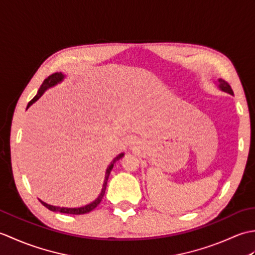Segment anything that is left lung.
Segmentation results:
<instances>
[{"label": "left lung", "mask_w": 255, "mask_h": 255, "mask_svg": "<svg viewBox=\"0 0 255 255\" xmlns=\"http://www.w3.org/2000/svg\"><path fill=\"white\" fill-rule=\"evenodd\" d=\"M218 84H219V88H220L221 90H223V91L228 92V93H230V94H234V91H232L231 86L229 85L228 82H226L225 80L219 79V80H218Z\"/></svg>", "instance_id": "left-lung-1"}]
</instances>
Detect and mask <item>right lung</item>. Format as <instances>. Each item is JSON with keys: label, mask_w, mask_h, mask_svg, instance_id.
I'll return each mask as SVG.
<instances>
[{"label": "right lung", "mask_w": 255, "mask_h": 255, "mask_svg": "<svg viewBox=\"0 0 255 255\" xmlns=\"http://www.w3.org/2000/svg\"><path fill=\"white\" fill-rule=\"evenodd\" d=\"M63 74H61L60 72H57V73H53L51 75H49L45 81L44 83L41 84L40 89L38 90V93L37 95L32 99L29 103L28 105H27V108H28L32 103H35L39 97L44 94V92L48 89V88H51V86L56 85L57 83L60 82V81L63 80ZM124 156V153H121L118 156H116L115 159L113 160L112 163L108 165L107 170H106V175H105V181H104V184H103V188H102V192L100 194V196L97 197V199H95L93 203H91L89 205L84 206V207H80V208H66V207H56V206H51V205H48L46 204L45 202H42V200L39 199V202L45 206V207H47L49 210H52V211H59V213H62V214H69V215H83V214H86V213H90V211L93 210L94 208L97 207V205H99L101 202H102V198L103 196H104L105 194V191H106V185H107V181H108V176H110L111 174V171L113 170V166L114 164H115V162H117L119 159H122Z\"/></svg>", "instance_id": "obj_1"}]
</instances>
